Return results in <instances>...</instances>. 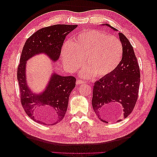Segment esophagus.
<instances>
[{
	"label": "esophagus",
	"instance_id": "esophagus-1",
	"mask_svg": "<svg viewBox=\"0 0 157 157\" xmlns=\"http://www.w3.org/2000/svg\"><path fill=\"white\" fill-rule=\"evenodd\" d=\"M76 83H77V84H84L85 81H84V80H82L78 79L77 80V82H76Z\"/></svg>",
	"mask_w": 157,
	"mask_h": 157
}]
</instances>
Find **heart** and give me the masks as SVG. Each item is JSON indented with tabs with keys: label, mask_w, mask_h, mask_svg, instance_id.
I'll list each match as a JSON object with an SVG mask.
<instances>
[{
	"label": "heart",
	"mask_w": 157,
	"mask_h": 157,
	"mask_svg": "<svg viewBox=\"0 0 157 157\" xmlns=\"http://www.w3.org/2000/svg\"><path fill=\"white\" fill-rule=\"evenodd\" d=\"M123 55L121 41L115 36H107L96 30L79 33L73 40L65 42L61 52L64 65L76 71L84 63L85 77H102L111 73L120 63Z\"/></svg>",
	"instance_id": "heart-1"
}]
</instances>
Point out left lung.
Masks as SVG:
<instances>
[{"instance_id":"obj_1","label":"left lung","mask_w":157,"mask_h":157,"mask_svg":"<svg viewBox=\"0 0 157 157\" xmlns=\"http://www.w3.org/2000/svg\"><path fill=\"white\" fill-rule=\"evenodd\" d=\"M105 25L117 31L110 25ZM118 35L123 47L121 62L113 72L97 80L93 88V109L99 119L106 123L118 107H121L122 118L130 115L138 98L140 66L129 40L122 33Z\"/></svg>"}]
</instances>
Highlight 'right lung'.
Returning a JSON list of instances; mask_svg holds the SVG:
<instances>
[{"label": "right lung", "mask_w": 157, "mask_h": 157, "mask_svg": "<svg viewBox=\"0 0 157 157\" xmlns=\"http://www.w3.org/2000/svg\"><path fill=\"white\" fill-rule=\"evenodd\" d=\"M77 27L58 24L42 28L28 38L23 46L17 71L20 101L27 115L40 124L46 125V117L52 118L53 125L62 121L67 111L69 95L75 87L76 78L54 73L44 92L34 94L27 84V60L41 53L46 54L54 61L58 60L65 36Z\"/></svg>", "instance_id": "1"}]
</instances>
